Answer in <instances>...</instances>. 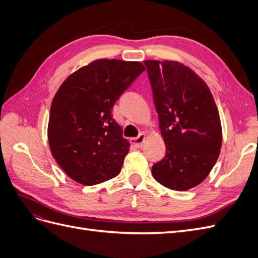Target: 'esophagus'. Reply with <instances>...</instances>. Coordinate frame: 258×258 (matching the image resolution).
<instances>
[{
  "mask_svg": "<svg viewBox=\"0 0 258 258\" xmlns=\"http://www.w3.org/2000/svg\"><path fill=\"white\" fill-rule=\"evenodd\" d=\"M144 140H145V135L141 134V135H139V137H137V138L130 139V143H131V145H134L137 148H141L143 146Z\"/></svg>",
  "mask_w": 258,
  "mask_h": 258,
  "instance_id": "esophagus-1",
  "label": "esophagus"
}]
</instances>
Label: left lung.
I'll return each instance as SVG.
<instances>
[{"instance_id":"8db88e82","label":"left lung","mask_w":258,"mask_h":258,"mask_svg":"<svg viewBox=\"0 0 258 258\" xmlns=\"http://www.w3.org/2000/svg\"><path fill=\"white\" fill-rule=\"evenodd\" d=\"M166 155L152 167L167 188L184 191L199 185L214 167L222 146V126L208 85L176 61L146 60Z\"/></svg>"}]
</instances>
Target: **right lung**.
<instances>
[{"label":"right lung","instance_id":"obj_1","mask_svg":"<svg viewBox=\"0 0 258 258\" xmlns=\"http://www.w3.org/2000/svg\"><path fill=\"white\" fill-rule=\"evenodd\" d=\"M143 71L138 61L99 59L60 86L50 106L48 142L53 158L75 182L89 186L119 174L130 144L112 108Z\"/></svg>","mask_w":258,"mask_h":258}]
</instances>
